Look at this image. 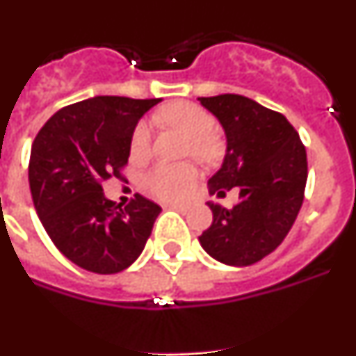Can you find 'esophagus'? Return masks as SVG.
I'll list each match as a JSON object with an SVG mask.
<instances>
[{
    "instance_id": "obj_1",
    "label": "esophagus",
    "mask_w": 356,
    "mask_h": 356,
    "mask_svg": "<svg viewBox=\"0 0 356 356\" xmlns=\"http://www.w3.org/2000/svg\"><path fill=\"white\" fill-rule=\"evenodd\" d=\"M169 209L178 210V212H187L188 207L187 205H181V203H171V205H169Z\"/></svg>"
}]
</instances>
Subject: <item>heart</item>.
<instances>
[{
	"label": "heart",
	"instance_id": "1",
	"mask_svg": "<svg viewBox=\"0 0 356 356\" xmlns=\"http://www.w3.org/2000/svg\"><path fill=\"white\" fill-rule=\"evenodd\" d=\"M165 124L184 131L191 143L188 151L201 160L212 162L221 153V143L216 137L217 122L210 112L194 103H172L162 108L159 114ZM151 144V127L147 121H140L131 134V153L135 156L146 155ZM197 180V169L194 163H159L146 172L143 185L147 193L163 201L181 200L193 188Z\"/></svg>",
	"mask_w": 356,
	"mask_h": 356
}]
</instances>
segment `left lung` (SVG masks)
Here are the masks:
<instances>
[{
  "instance_id": "left-lung-1",
  "label": "left lung",
  "mask_w": 356,
  "mask_h": 356,
  "mask_svg": "<svg viewBox=\"0 0 356 356\" xmlns=\"http://www.w3.org/2000/svg\"><path fill=\"white\" fill-rule=\"evenodd\" d=\"M197 99L226 134V155L209 180L210 194L238 193L229 209L209 201L213 221L200 242L226 266H251L273 253L294 225L307 185V151L285 115L250 97L221 94Z\"/></svg>"
}]
</instances>
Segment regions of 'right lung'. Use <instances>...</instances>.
<instances>
[{
    "label": "right lung",
    "mask_w": 356,
    "mask_h": 356,
    "mask_svg": "<svg viewBox=\"0 0 356 356\" xmlns=\"http://www.w3.org/2000/svg\"><path fill=\"white\" fill-rule=\"evenodd\" d=\"M159 102L96 96L72 103L31 144L28 180L37 216L58 251L81 269L114 275L146 246L162 209L140 194L121 209L102 184L121 178L134 128Z\"/></svg>",
    "instance_id": "obj_1"
}]
</instances>
